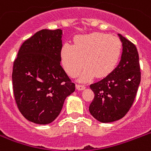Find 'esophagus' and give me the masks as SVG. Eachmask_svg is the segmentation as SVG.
<instances>
[{
    "instance_id": "34e87169",
    "label": "esophagus",
    "mask_w": 151,
    "mask_h": 151,
    "mask_svg": "<svg viewBox=\"0 0 151 151\" xmlns=\"http://www.w3.org/2000/svg\"><path fill=\"white\" fill-rule=\"evenodd\" d=\"M76 88L78 90H84L86 88V86H82V85H76Z\"/></svg>"
}]
</instances>
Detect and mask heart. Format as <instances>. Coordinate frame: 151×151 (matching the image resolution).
<instances>
[{
	"label": "heart",
	"instance_id": "b5f03b06",
	"mask_svg": "<svg viewBox=\"0 0 151 151\" xmlns=\"http://www.w3.org/2000/svg\"><path fill=\"white\" fill-rule=\"evenodd\" d=\"M122 48L118 38L93 32L77 36L74 45L64 43L61 49V59L65 70L71 77L78 75L86 63L87 66L79 79L88 81L96 75L98 78L109 75L119 63Z\"/></svg>",
	"mask_w": 151,
	"mask_h": 151
}]
</instances>
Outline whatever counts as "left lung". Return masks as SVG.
Returning <instances> with one entry per match:
<instances>
[{
	"label": "left lung",
	"instance_id": "left-lung-1",
	"mask_svg": "<svg viewBox=\"0 0 151 151\" xmlns=\"http://www.w3.org/2000/svg\"><path fill=\"white\" fill-rule=\"evenodd\" d=\"M118 35L123 46L119 65L106 78L90 85L95 96L88 110L101 123L116 121L127 113L133 104L141 80L136 47L120 34Z\"/></svg>",
	"mask_w": 151,
	"mask_h": 151
}]
</instances>
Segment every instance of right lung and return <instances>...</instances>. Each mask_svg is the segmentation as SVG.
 <instances>
[{
    "mask_svg": "<svg viewBox=\"0 0 151 151\" xmlns=\"http://www.w3.org/2000/svg\"><path fill=\"white\" fill-rule=\"evenodd\" d=\"M63 31L42 29L23 42L12 70V88L19 111L29 121L48 124L60 113L75 84L61 62Z\"/></svg>",
    "mask_w": 151,
    "mask_h": 151,
    "instance_id": "1",
    "label": "right lung"
}]
</instances>
